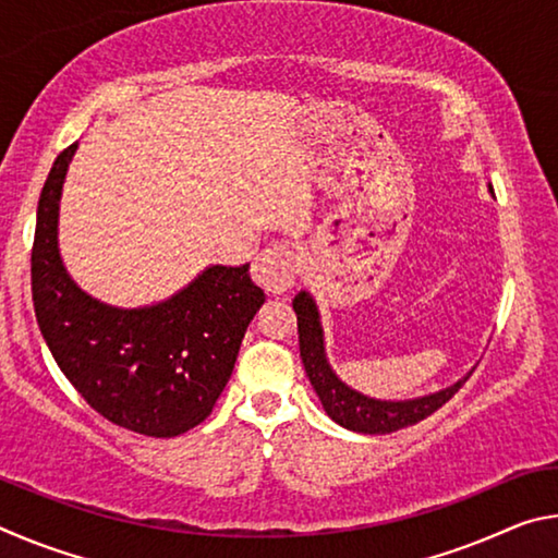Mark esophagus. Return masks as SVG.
<instances>
[{
    "mask_svg": "<svg viewBox=\"0 0 558 558\" xmlns=\"http://www.w3.org/2000/svg\"><path fill=\"white\" fill-rule=\"evenodd\" d=\"M298 263H300V256L292 245L276 243L258 253V258L251 268V276L266 292L282 295V292L292 288V282H295Z\"/></svg>",
    "mask_w": 558,
    "mask_h": 558,
    "instance_id": "esophagus-1",
    "label": "esophagus"
}]
</instances>
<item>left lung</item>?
Listing matches in <instances>:
<instances>
[{"instance_id":"left-lung-1","label":"left lung","mask_w":558,"mask_h":558,"mask_svg":"<svg viewBox=\"0 0 558 558\" xmlns=\"http://www.w3.org/2000/svg\"><path fill=\"white\" fill-rule=\"evenodd\" d=\"M292 310L298 315V335H300V356L310 376V384L323 401L329 418L337 421L339 426L356 433H369V436H384V433L413 426L430 413H436L442 403H448L452 396L460 391V386L468 381V376L458 384L448 386L438 393L423 396L413 401H376L356 393L337 379L335 372L329 369L323 347V327H319V315L313 298L307 292H300L292 300Z\"/></svg>"}]
</instances>
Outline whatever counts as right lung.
Returning <instances> with one entry per match:
<instances>
[{"label":"right lung","mask_w":558,"mask_h":558,"mask_svg":"<svg viewBox=\"0 0 558 558\" xmlns=\"http://www.w3.org/2000/svg\"><path fill=\"white\" fill-rule=\"evenodd\" d=\"M75 147L56 157L32 245L36 323L75 391L102 418L153 438L199 426L231 379L241 339L263 302L248 263L211 266L162 305L118 310L86 295L56 245L61 186Z\"/></svg>","instance_id":"obj_1"}]
</instances>
